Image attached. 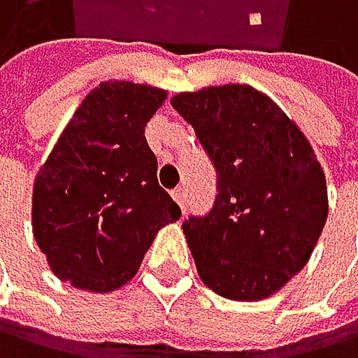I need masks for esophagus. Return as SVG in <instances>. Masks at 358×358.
<instances>
[{
  "instance_id": "1",
  "label": "esophagus",
  "mask_w": 358,
  "mask_h": 358,
  "mask_svg": "<svg viewBox=\"0 0 358 358\" xmlns=\"http://www.w3.org/2000/svg\"><path fill=\"white\" fill-rule=\"evenodd\" d=\"M171 198L178 202V206L185 211V206H187V191L185 189H176V191H171Z\"/></svg>"
}]
</instances>
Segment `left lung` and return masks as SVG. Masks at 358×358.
Returning <instances> with one entry per match:
<instances>
[{
  "mask_svg": "<svg viewBox=\"0 0 358 358\" xmlns=\"http://www.w3.org/2000/svg\"><path fill=\"white\" fill-rule=\"evenodd\" d=\"M171 105L217 173L211 211L182 222L200 280L233 301L271 297L306 266L328 217L310 143L248 85L182 92Z\"/></svg>",
  "mask_w": 358,
  "mask_h": 358,
  "instance_id": "left-lung-1",
  "label": "left lung"
}]
</instances>
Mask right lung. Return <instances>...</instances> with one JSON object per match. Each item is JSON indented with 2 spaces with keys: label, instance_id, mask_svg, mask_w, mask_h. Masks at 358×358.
<instances>
[{
  "label": "right lung",
  "instance_id": "1",
  "mask_svg": "<svg viewBox=\"0 0 358 358\" xmlns=\"http://www.w3.org/2000/svg\"><path fill=\"white\" fill-rule=\"evenodd\" d=\"M167 92L107 81L78 105L32 191V231L59 280L110 292L138 271L156 233L180 217L158 185L145 127Z\"/></svg>",
  "mask_w": 358,
  "mask_h": 358
}]
</instances>
